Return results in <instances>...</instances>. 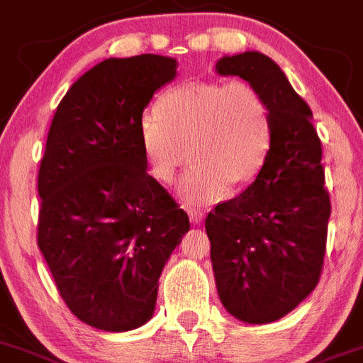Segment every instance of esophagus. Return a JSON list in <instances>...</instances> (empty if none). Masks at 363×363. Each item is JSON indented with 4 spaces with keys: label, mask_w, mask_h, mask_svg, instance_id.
Returning <instances> with one entry per match:
<instances>
[{
    "label": "esophagus",
    "mask_w": 363,
    "mask_h": 363,
    "mask_svg": "<svg viewBox=\"0 0 363 363\" xmlns=\"http://www.w3.org/2000/svg\"><path fill=\"white\" fill-rule=\"evenodd\" d=\"M186 211H188V217L191 220V224H201L202 218H204V213L199 208H186Z\"/></svg>",
    "instance_id": "obj_1"
}]
</instances>
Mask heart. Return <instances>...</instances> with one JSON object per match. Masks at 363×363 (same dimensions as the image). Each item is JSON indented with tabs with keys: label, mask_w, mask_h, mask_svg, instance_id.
I'll use <instances>...</instances> for the list:
<instances>
[{
	"label": "heart",
	"mask_w": 363,
	"mask_h": 363,
	"mask_svg": "<svg viewBox=\"0 0 363 363\" xmlns=\"http://www.w3.org/2000/svg\"><path fill=\"white\" fill-rule=\"evenodd\" d=\"M143 121L139 137L155 181L169 184L195 161L179 186L194 204H213L230 186L259 177L273 148V116L262 94L246 81H188L162 94Z\"/></svg>",
	"instance_id": "obj_1"
}]
</instances>
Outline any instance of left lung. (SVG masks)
<instances>
[{"label":"left lung","instance_id":"obj_1","mask_svg":"<svg viewBox=\"0 0 363 363\" xmlns=\"http://www.w3.org/2000/svg\"><path fill=\"white\" fill-rule=\"evenodd\" d=\"M215 70L253 84L273 116V148L260 175L206 217L222 306L246 324H269L315 289L324 266L331 201L322 145L311 108L267 55H224Z\"/></svg>","mask_w":363,"mask_h":363}]
</instances>
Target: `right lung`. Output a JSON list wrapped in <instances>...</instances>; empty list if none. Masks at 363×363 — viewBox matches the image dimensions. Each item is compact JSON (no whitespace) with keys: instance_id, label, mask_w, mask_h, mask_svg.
Here are the masks:
<instances>
[{"instance_id":"right-lung-1","label":"right lung","mask_w":363,"mask_h":363,"mask_svg":"<svg viewBox=\"0 0 363 363\" xmlns=\"http://www.w3.org/2000/svg\"><path fill=\"white\" fill-rule=\"evenodd\" d=\"M174 57L101 61L55 110L38 175V246L61 298L101 331L152 318L159 277L189 230L188 215L146 172L139 130Z\"/></svg>"}]
</instances>
